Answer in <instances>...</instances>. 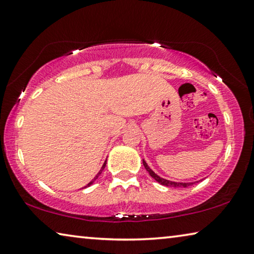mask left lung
I'll use <instances>...</instances> for the list:
<instances>
[{
    "label": "left lung",
    "mask_w": 254,
    "mask_h": 254,
    "mask_svg": "<svg viewBox=\"0 0 254 254\" xmlns=\"http://www.w3.org/2000/svg\"><path fill=\"white\" fill-rule=\"evenodd\" d=\"M143 165H144V167H145V170L149 172V174L151 175V178H153L154 180H156V181L158 182V183H160V185H163V186H166V187H173V188H187V187H189V186H192L194 182H189V183H186V182H174V181H170V180H166V179H163V178H160L159 175H157L156 173H154L151 168H150L149 166H148V164L145 163V160L143 159Z\"/></svg>",
    "instance_id": "left-lung-1"
}]
</instances>
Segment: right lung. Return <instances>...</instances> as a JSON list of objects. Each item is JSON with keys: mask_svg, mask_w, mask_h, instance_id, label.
<instances>
[{"mask_svg": "<svg viewBox=\"0 0 254 254\" xmlns=\"http://www.w3.org/2000/svg\"><path fill=\"white\" fill-rule=\"evenodd\" d=\"M105 165H106V160H105V161H104V164H103V166H102V168H101V171H100V172H98V173H97V175H96V176H95V178H94V179H93V180H91V181H90V182H89V183H88V185H87V186H86V187H84V188H87V187H90V186H91V185H93V183H94V182H95V181H96V179H97V178H98V176H100V175H101V174H102V172H103V170H104V168H105Z\"/></svg>", "mask_w": 254, "mask_h": 254, "instance_id": "add662e5", "label": "right lung"}]
</instances>
